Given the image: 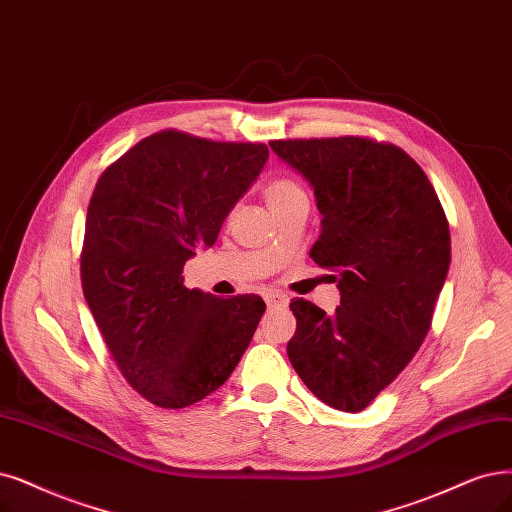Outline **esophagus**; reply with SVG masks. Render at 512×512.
I'll return each instance as SVG.
<instances>
[{
  "label": "esophagus",
  "mask_w": 512,
  "mask_h": 512,
  "mask_svg": "<svg viewBox=\"0 0 512 512\" xmlns=\"http://www.w3.org/2000/svg\"><path fill=\"white\" fill-rule=\"evenodd\" d=\"M266 301H268V304L270 306H276V304H287V301H289V297L285 295V293H280V291H268L266 293Z\"/></svg>",
  "instance_id": "34e87169"
}]
</instances>
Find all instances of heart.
<instances>
[{"label": "heart", "mask_w": 512, "mask_h": 512, "mask_svg": "<svg viewBox=\"0 0 512 512\" xmlns=\"http://www.w3.org/2000/svg\"><path fill=\"white\" fill-rule=\"evenodd\" d=\"M299 196H306V194H304V189H301L293 179L278 177L266 185V200H268V206L272 208V211Z\"/></svg>", "instance_id": "obj_1"}]
</instances>
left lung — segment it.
Instances as JSON below:
<instances>
[{
	"label": "left lung",
	"instance_id": "left-lung-1",
	"mask_svg": "<svg viewBox=\"0 0 512 512\" xmlns=\"http://www.w3.org/2000/svg\"><path fill=\"white\" fill-rule=\"evenodd\" d=\"M314 189L320 236L310 257L342 299L327 314L293 299V369L316 399L363 411L422 346L445 285L451 240L443 206L403 149L361 137L272 141Z\"/></svg>",
	"mask_w": 512,
	"mask_h": 512
}]
</instances>
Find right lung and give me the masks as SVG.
<instances>
[{
  "label": "right lung",
  "instance_id": "1",
  "mask_svg": "<svg viewBox=\"0 0 512 512\" xmlns=\"http://www.w3.org/2000/svg\"><path fill=\"white\" fill-rule=\"evenodd\" d=\"M270 156L263 143H219L162 130L113 162L94 187L82 249V289L128 384L164 409L215 392L249 348L266 304L183 285L198 246Z\"/></svg>",
  "mask_w": 512,
  "mask_h": 512
}]
</instances>
